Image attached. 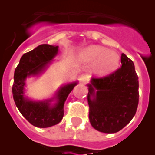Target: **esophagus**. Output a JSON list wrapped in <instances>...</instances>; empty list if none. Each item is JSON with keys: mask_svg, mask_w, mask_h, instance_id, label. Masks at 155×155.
Returning <instances> with one entry per match:
<instances>
[{"mask_svg": "<svg viewBox=\"0 0 155 155\" xmlns=\"http://www.w3.org/2000/svg\"><path fill=\"white\" fill-rule=\"evenodd\" d=\"M80 81L82 84H86L88 81V76L87 75H81L80 76Z\"/></svg>", "mask_w": 155, "mask_h": 155, "instance_id": "esophagus-1", "label": "esophagus"}]
</instances>
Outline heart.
Instances as JSON below:
<instances>
[{
  "label": "heart",
  "mask_w": 155,
  "mask_h": 155,
  "mask_svg": "<svg viewBox=\"0 0 155 155\" xmlns=\"http://www.w3.org/2000/svg\"><path fill=\"white\" fill-rule=\"evenodd\" d=\"M78 58L81 62L93 63L92 72L99 77L111 75L120 67L119 54L98 45H92L81 50L78 54Z\"/></svg>",
  "instance_id": "heart-1"
}]
</instances>
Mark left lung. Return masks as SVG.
<instances>
[{"mask_svg": "<svg viewBox=\"0 0 155 155\" xmlns=\"http://www.w3.org/2000/svg\"><path fill=\"white\" fill-rule=\"evenodd\" d=\"M121 68L87 84L89 120L95 130L106 134L120 131L134 117L138 105V77L134 64L125 54Z\"/></svg>", "mask_w": 155, "mask_h": 155, "instance_id": "8db88e82", "label": "left lung"}]
</instances>
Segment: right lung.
<instances>
[{
	"label": "right lung",
	"instance_id": "add662e5",
	"mask_svg": "<svg viewBox=\"0 0 155 155\" xmlns=\"http://www.w3.org/2000/svg\"><path fill=\"white\" fill-rule=\"evenodd\" d=\"M58 52V46L39 45L23 54L14 71L13 97L15 104L23 117L36 127H51L60 122L64 114V103L78 84L75 81L61 86L50 99L34 101L25 96L26 79L44 72Z\"/></svg>",
	"mask_w": 155,
	"mask_h": 155
}]
</instances>
